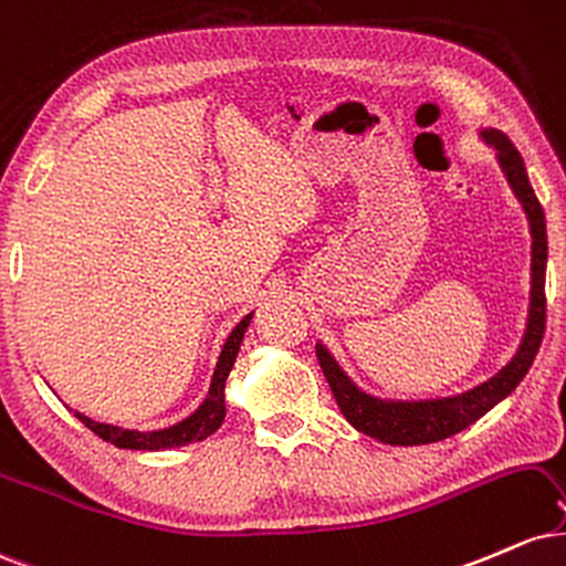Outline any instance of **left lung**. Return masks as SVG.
<instances>
[{
	"label": "left lung",
	"mask_w": 566,
	"mask_h": 566,
	"mask_svg": "<svg viewBox=\"0 0 566 566\" xmlns=\"http://www.w3.org/2000/svg\"><path fill=\"white\" fill-rule=\"evenodd\" d=\"M482 137L490 145H495L497 161H501L511 188H514L516 198H520L524 211H527L530 230H533V302H530L527 334H524V342L514 360L501 374L490 378V381L480 384V387L471 391H463L458 397L427 402H381L363 395L342 374L334 357L317 344V363H321L323 374L328 378V387L334 391L344 418L357 431L376 437V440L387 444H402V448H408V444H429L448 440L458 431L469 429L488 410H493L503 397H509L511 391L520 387V381L527 376L530 365L535 360L537 349H541L543 334H546V214H543V206L537 201L533 185H530L527 169H524V161L520 150L514 148V143L497 129L482 132Z\"/></svg>",
	"instance_id": "obj_1"
}]
</instances>
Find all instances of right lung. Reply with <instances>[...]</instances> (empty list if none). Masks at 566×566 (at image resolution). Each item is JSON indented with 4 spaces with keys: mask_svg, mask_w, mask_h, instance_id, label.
I'll return each instance as SVG.
<instances>
[{
    "mask_svg": "<svg viewBox=\"0 0 566 566\" xmlns=\"http://www.w3.org/2000/svg\"><path fill=\"white\" fill-rule=\"evenodd\" d=\"M249 321L251 315H245L243 321L232 328L228 342H224L206 402L190 418H185L182 423H177V427H169L161 431H132V429L111 427V423H97L92 421V418L76 413L78 421H82L90 431H95L99 440L116 444V448H124V450H166V448H182V444L206 440V437L214 434L224 421V381H228L232 363H235L238 349H241Z\"/></svg>",
    "mask_w": 566,
    "mask_h": 566,
    "instance_id": "add662e5",
    "label": "right lung"
}]
</instances>
